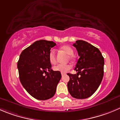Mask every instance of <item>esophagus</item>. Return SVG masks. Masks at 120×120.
<instances>
[{"mask_svg": "<svg viewBox=\"0 0 120 120\" xmlns=\"http://www.w3.org/2000/svg\"><path fill=\"white\" fill-rule=\"evenodd\" d=\"M61 75H62V76H64L65 75V73H61Z\"/></svg>", "mask_w": 120, "mask_h": 120, "instance_id": "esophagus-1", "label": "esophagus"}]
</instances>
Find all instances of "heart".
Masks as SVG:
<instances>
[{
  "label": "heart",
  "mask_w": 120,
  "mask_h": 120,
  "mask_svg": "<svg viewBox=\"0 0 120 120\" xmlns=\"http://www.w3.org/2000/svg\"><path fill=\"white\" fill-rule=\"evenodd\" d=\"M61 49L64 51L67 54L69 55V59L73 60L75 58V56H74V50L71 46L68 45H64L62 46L61 48ZM49 60L51 64H55L56 62V53L54 49H51L49 51ZM71 68V66L69 64H58L53 67V69L56 71L60 72L61 73H66Z\"/></svg>",
  "instance_id": "heart-1"
}]
</instances>
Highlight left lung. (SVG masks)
<instances>
[{
    "label": "left lung",
    "instance_id": "8db88e82",
    "mask_svg": "<svg viewBox=\"0 0 120 120\" xmlns=\"http://www.w3.org/2000/svg\"><path fill=\"white\" fill-rule=\"evenodd\" d=\"M73 46L79 58L75 68L77 74H67L69 76L68 91L75 98H87L97 91L102 81L104 60L100 50L87 42L78 40Z\"/></svg>",
    "mask_w": 120,
    "mask_h": 120
}]
</instances>
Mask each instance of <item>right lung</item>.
I'll use <instances>...</instances> for the list:
<instances>
[{
	"mask_svg": "<svg viewBox=\"0 0 120 120\" xmlns=\"http://www.w3.org/2000/svg\"><path fill=\"white\" fill-rule=\"evenodd\" d=\"M55 42L46 40L35 42L20 53L18 62L19 79L31 96L46 100L55 95L61 78L60 72L51 69L49 53Z\"/></svg>",
	"mask_w": 120,
	"mask_h": 120,
	"instance_id": "add662e5",
	"label": "right lung"
}]
</instances>
